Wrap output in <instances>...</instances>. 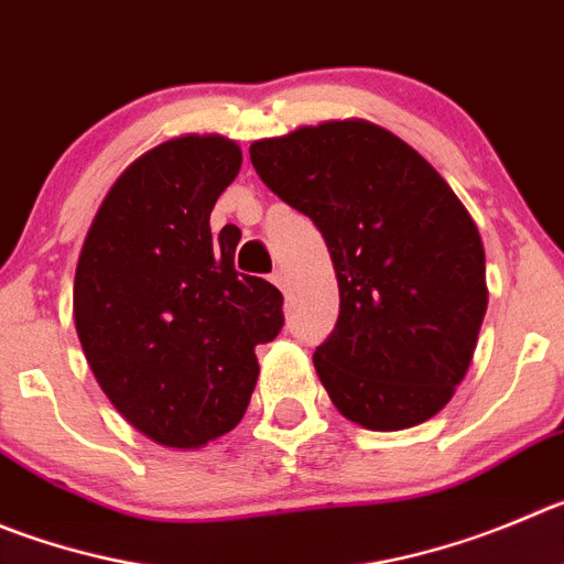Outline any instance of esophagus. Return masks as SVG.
Listing matches in <instances>:
<instances>
[{"label":"esophagus","instance_id":"obj_1","mask_svg":"<svg viewBox=\"0 0 564 564\" xmlns=\"http://www.w3.org/2000/svg\"><path fill=\"white\" fill-rule=\"evenodd\" d=\"M272 283H275L278 289H286V286H289L286 270H275V272H272Z\"/></svg>","mask_w":564,"mask_h":564}]
</instances>
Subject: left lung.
Wrapping results in <instances>:
<instances>
[{
    "label": "left lung",
    "mask_w": 564,
    "mask_h": 564,
    "mask_svg": "<svg viewBox=\"0 0 564 564\" xmlns=\"http://www.w3.org/2000/svg\"><path fill=\"white\" fill-rule=\"evenodd\" d=\"M250 161L328 245L339 317L314 367L334 406L370 431L434 417L487 312L481 236L454 188L406 141L354 119L256 141Z\"/></svg>",
    "instance_id": "8db88e82"
}]
</instances>
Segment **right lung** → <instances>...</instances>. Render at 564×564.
Masks as SVG:
<instances>
[{"mask_svg":"<svg viewBox=\"0 0 564 564\" xmlns=\"http://www.w3.org/2000/svg\"><path fill=\"white\" fill-rule=\"evenodd\" d=\"M241 150L223 135L163 141L99 205L75 272L83 354L116 412L170 448L236 429L256 389V345L283 328V294L234 267L236 234L210 210Z\"/></svg>","mask_w":564,"mask_h":564,"instance_id":"obj_1","label":"right lung"}]
</instances>
